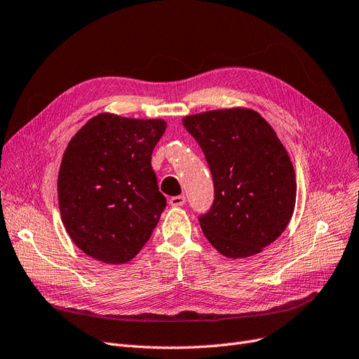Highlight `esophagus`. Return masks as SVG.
<instances>
[{
	"instance_id": "obj_1",
	"label": "esophagus",
	"mask_w": 359,
	"mask_h": 359,
	"mask_svg": "<svg viewBox=\"0 0 359 359\" xmlns=\"http://www.w3.org/2000/svg\"><path fill=\"white\" fill-rule=\"evenodd\" d=\"M169 204L174 208H180L182 204H185V197L184 196H175L169 198Z\"/></svg>"
}]
</instances>
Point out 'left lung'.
Segmentation results:
<instances>
[{
  "label": "left lung",
  "mask_w": 359,
  "mask_h": 359,
  "mask_svg": "<svg viewBox=\"0 0 359 359\" xmlns=\"http://www.w3.org/2000/svg\"><path fill=\"white\" fill-rule=\"evenodd\" d=\"M212 170L215 201L198 217L208 241L228 259H247L276 241L295 209L297 177L276 131L235 107L182 118Z\"/></svg>",
  "instance_id": "left-lung-1"
}]
</instances>
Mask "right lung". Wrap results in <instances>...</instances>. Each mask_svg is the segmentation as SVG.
<instances>
[{"mask_svg":"<svg viewBox=\"0 0 359 359\" xmlns=\"http://www.w3.org/2000/svg\"><path fill=\"white\" fill-rule=\"evenodd\" d=\"M166 130L161 118L102 112L67 144L58 208L72 241L92 259L124 264L140 252L166 206L151 151Z\"/></svg>","mask_w":359,"mask_h":359,"instance_id":"obj_1","label":"right lung"}]
</instances>
